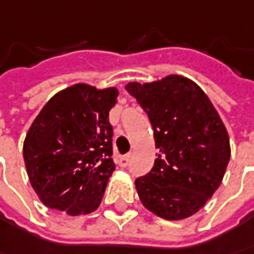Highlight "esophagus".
<instances>
[{"label": "esophagus", "instance_id": "34e87169", "mask_svg": "<svg viewBox=\"0 0 254 254\" xmlns=\"http://www.w3.org/2000/svg\"><path fill=\"white\" fill-rule=\"evenodd\" d=\"M129 162H130V156H129V155H127V156H121L119 160H118V163H119L121 168H127V165H129Z\"/></svg>", "mask_w": 254, "mask_h": 254}]
</instances>
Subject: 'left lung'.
<instances>
[{
    "mask_svg": "<svg viewBox=\"0 0 254 254\" xmlns=\"http://www.w3.org/2000/svg\"><path fill=\"white\" fill-rule=\"evenodd\" d=\"M125 89L148 114L159 149L150 172L135 181L140 202L166 220L194 215L220 186L230 159L229 135L215 106L179 75L129 82Z\"/></svg>",
    "mask_w": 254,
    "mask_h": 254,
    "instance_id": "left-lung-1",
    "label": "left lung"
}]
</instances>
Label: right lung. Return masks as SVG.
Returning <instances> with one entry per match:
<instances>
[{
    "instance_id": "add662e5",
    "label": "right lung",
    "mask_w": 254,
    "mask_h": 254,
    "mask_svg": "<svg viewBox=\"0 0 254 254\" xmlns=\"http://www.w3.org/2000/svg\"><path fill=\"white\" fill-rule=\"evenodd\" d=\"M116 88L76 83L54 95L28 130L24 160L41 202L66 215L98 209L115 171L109 111Z\"/></svg>"
}]
</instances>
